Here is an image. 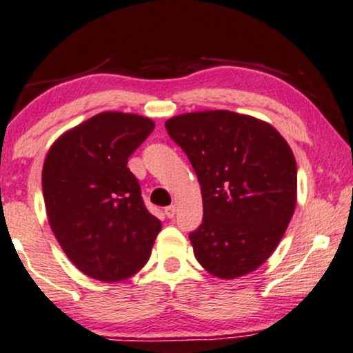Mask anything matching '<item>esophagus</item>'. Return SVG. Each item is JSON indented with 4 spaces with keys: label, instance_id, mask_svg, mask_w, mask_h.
<instances>
[{
    "label": "esophagus",
    "instance_id": "obj_1",
    "mask_svg": "<svg viewBox=\"0 0 353 353\" xmlns=\"http://www.w3.org/2000/svg\"><path fill=\"white\" fill-rule=\"evenodd\" d=\"M163 212H165V216H167L168 219H172L173 216H175V212H176V208H175V204L168 205V208H165V210H163Z\"/></svg>",
    "mask_w": 353,
    "mask_h": 353
}]
</instances>
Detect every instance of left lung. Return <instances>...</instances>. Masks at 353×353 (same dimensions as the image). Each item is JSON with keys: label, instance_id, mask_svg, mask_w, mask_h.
Segmentation results:
<instances>
[{"label": "left lung", "instance_id": "left-lung-1", "mask_svg": "<svg viewBox=\"0 0 353 353\" xmlns=\"http://www.w3.org/2000/svg\"><path fill=\"white\" fill-rule=\"evenodd\" d=\"M193 165L203 223L190 233L212 276L253 272L277 248L296 204V162L276 128L228 110L185 113L165 123Z\"/></svg>", "mask_w": 353, "mask_h": 353}]
</instances>
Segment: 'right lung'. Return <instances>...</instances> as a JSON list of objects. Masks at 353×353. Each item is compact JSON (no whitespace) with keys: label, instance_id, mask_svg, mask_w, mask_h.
I'll return each mask as SVG.
<instances>
[{"label":"right lung","instance_id":"obj_1","mask_svg":"<svg viewBox=\"0 0 353 353\" xmlns=\"http://www.w3.org/2000/svg\"><path fill=\"white\" fill-rule=\"evenodd\" d=\"M154 128L149 118L103 112L48 150L42 188L50 227L85 276L125 281L148 263L162 223L144 205L128 159Z\"/></svg>","mask_w":353,"mask_h":353}]
</instances>
